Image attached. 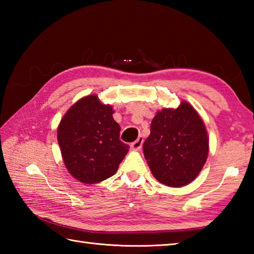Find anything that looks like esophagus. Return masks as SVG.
<instances>
[{"mask_svg":"<svg viewBox=\"0 0 254 254\" xmlns=\"http://www.w3.org/2000/svg\"><path fill=\"white\" fill-rule=\"evenodd\" d=\"M143 142H144V137H143V136H138V138L136 139V141L133 142V143L131 144V147H132L133 149H139V148L142 147Z\"/></svg>","mask_w":254,"mask_h":254,"instance_id":"34e87169","label":"esophagus"}]
</instances>
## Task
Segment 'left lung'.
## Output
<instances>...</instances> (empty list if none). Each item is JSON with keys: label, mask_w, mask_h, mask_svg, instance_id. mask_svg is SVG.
Returning <instances> with one entry per match:
<instances>
[{"label": "left lung", "mask_w": 254, "mask_h": 254, "mask_svg": "<svg viewBox=\"0 0 254 254\" xmlns=\"http://www.w3.org/2000/svg\"><path fill=\"white\" fill-rule=\"evenodd\" d=\"M143 152L160 183L174 188L190 183L208 154V137L201 117L186 101L177 109L159 111L150 124Z\"/></svg>", "instance_id": "8db88e82"}]
</instances>
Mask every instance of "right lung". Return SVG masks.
<instances>
[{
  "mask_svg": "<svg viewBox=\"0 0 254 254\" xmlns=\"http://www.w3.org/2000/svg\"><path fill=\"white\" fill-rule=\"evenodd\" d=\"M111 106L96 95L84 97L69 108L58 127L63 161L75 179L97 183L112 177L128 148L120 139L121 127Z\"/></svg>",
  "mask_w": 254,
  "mask_h": 254,
  "instance_id": "obj_1",
  "label": "right lung"
}]
</instances>
